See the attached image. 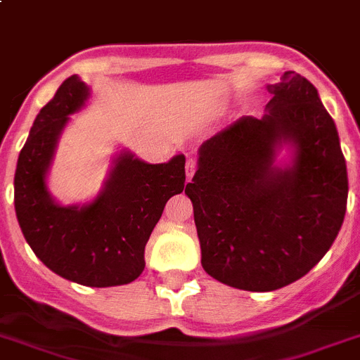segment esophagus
I'll return each mask as SVG.
<instances>
[{
  "label": "esophagus",
  "instance_id": "obj_1",
  "mask_svg": "<svg viewBox=\"0 0 360 360\" xmlns=\"http://www.w3.org/2000/svg\"><path fill=\"white\" fill-rule=\"evenodd\" d=\"M195 167H198V162H195V159H186V179H192L193 174H195Z\"/></svg>",
  "mask_w": 360,
  "mask_h": 360
}]
</instances>
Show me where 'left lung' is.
Returning a JSON list of instances; mask_svg holds the SVG:
<instances>
[{"mask_svg":"<svg viewBox=\"0 0 360 360\" xmlns=\"http://www.w3.org/2000/svg\"><path fill=\"white\" fill-rule=\"evenodd\" d=\"M268 92L261 120L240 117L202 143L184 188L202 268L246 292H271L304 277L333 245L348 201L339 134L317 89L288 70ZM283 144L294 158L277 167Z\"/></svg>","mask_w":360,"mask_h":360,"instance_id":"left-lung-1","label":"left lung"}]
</instances>
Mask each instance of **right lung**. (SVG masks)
<instances>
[{
	"mask_svg": "<svg viewBox=\"0 0 360 360\" xmlns=\"http://www.w3.org/2000/svg\"><path fill=\"white\" fill-rule=\"evenodd\" d=\"M89 96V86L70 76L39 110L18 158L14 206L25 239L46 268L72 283L106 288L132 283L145 270L150 233L168 199L183 192L186 174L183 154L150 165L121 152L92 202H56L46 174L68 115Z\"/></svg>",
	"mask_w": 360,
	"mask_h": 360,
	"instance_id": "1",
	"label": "right lung"
}]
</instances>
